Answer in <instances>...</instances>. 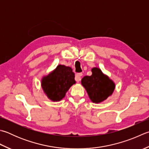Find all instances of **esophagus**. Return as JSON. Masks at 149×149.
<instances>
[{
  "mask_svg": "<svg viewBox=\"0 0 149 149\" xmlns=\"http://www.w3.org/2000/svg\"><path fill=\"white\" fill-rule=\"evenodd\" d=\"M83 75L82 73H78L76 75H75V80L77 81V82H79L80 80H81V77Z\"/></svg>",
  "mask_w": 149,
  "mask_h": 149,
  "instance_id": "1",
  "label": "esophagus"
}]
</instances>
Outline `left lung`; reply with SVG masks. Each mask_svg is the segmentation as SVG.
<instances>
[{
  "instance_id": "obj_1",
  "label": "left lung",
  "mask_w": 149,
  "mask_h": 149,
  "mask_svg": "<svg viewBox=\"0 0 149 149\" xmlns=\"http://www.w3.org/2000/svg\"><path fill=\"white\" fill-rule=\"evenodd\" d=\"M90 76H84L81 83L86 89L90 100L95 103L105 100L112 94L115 84L100 68H93Z\"/></svg>"
}]
</instances>
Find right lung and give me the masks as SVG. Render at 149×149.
Masks as SVG:
<instances>
[{
    "mask_svg": "<svg viewBox=\"0 0 149 149\" xmlns=\"http://www.w3.org/2000/svg\"><path fill=\"white\" fill-rule=\"evenodd\" d=\"M72 69L65 65H58L56 69L42 80V87L48 97L54 101H60L66 92L75 83Z\"/></svg>",
    "mask_w": 149,
    "mask_h": 149,
    "instance_id": "add662e5",
    "label": "right lung"
}]
</instances>
